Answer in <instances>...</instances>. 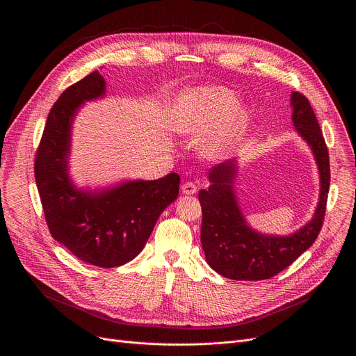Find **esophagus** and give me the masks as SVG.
Masks as SVG:
<instances>
[{
    "instance_id": "obj_1",
    "label": "esophagus",
    "mask_w": 356,
    "mask_h": 356,
    "mask_svg": "<svg viewBox=\"0 0 356 356\" xmlns=\"http://www.w3.org/2000/svg\"><path fill=\"white\" fill-rule=\"evenodd\" d=\"M181 191H183L184 194H187V195H193V194H195V193L198 191V188H197V184H195V183H193V181H186V183H183V186H181Z\"/></svg>"
}]
</instances>
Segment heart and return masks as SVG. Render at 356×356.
<instances>
[{
	"label": "heart",
	"mask_w": 356,
	"mask_h": 356,
	"mask_svg": "<svg viewBox=\"0 0 356 356\" xmlns=\"http://www.w3.org/2000/svg\"><path fill=\"white\" fill-rule=\"evenodd\" d=\"M224 87H200L184 91L172 114V128L181 135H201L220 127L204 143V154L221 158L231 152L246 127V113Z\"/></svg>",
	"instance_id": "1"
}]
</instances>
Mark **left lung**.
<instances>
[{
  "mask_svg": "<svg viewBox=\"0 0 356 356\" xmlns=\"http://www.w3.org/2000/svg\"><path fill=\"white\" fill-rule=\"evenodd\" d=\"M293 125L309 143L320 172V198L316 213L306 225L291 235H264L252 229L236 201L234 181L236 161L213 166L209 173L210 187L200 190L202 211L201 245L207 264L220 275L234 280L270 279L307 250L323 227L330 190V156L317 117L309 99L293 91Z\"/></svg>",
  "mask_w": 356,
  "mask_h": 356,
  "instance_id": "1",
  "label": "left lung"
}]
</instances>
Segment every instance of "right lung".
Here are the masks:
<instances>
[{
  "mask_svg": "<svg viewBox=\"0 0 356 356\" xmlns=\"http://www.w3.org/2000/svg\"><path fill=\"white\" fill-rule=\"evenodd\" d=\"M104 94L106 80L98 70L62 92L36 150L35 180L52 236L86 264L115 268L143 249L162 211L177 198L180 177L169 173L95 191L73 184L67 166L73 120L83 103Z\"/></svg>",
  "mask_w": 356,
  "mask_h": 356,
  "instance_id": "add662e5",
  "label": "right lung"
}]
</instances>
